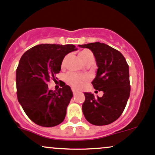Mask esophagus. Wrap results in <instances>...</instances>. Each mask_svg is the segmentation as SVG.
Segmentation results:
<instances>
[{
	"mask_svg": "<svg viewBox=\"0 0 155 155\" xmlns=\"http://www.w3.org/2000/svg\"><path fill=\"white\" fill-rule=\"evenodd\" d=\"M72 92H73V94H74V95L77 94H78V91H76L75 89H74V88H72Z\"/></svg>",
	"mask_w": 155,
	"mask_h": 155,
	"instance_id": "esophagus-1",
	"label": "esophagus"
}]
</instances>
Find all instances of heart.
I'll use <instances>...</instances> for the list:
<instances>
[{
  "mask_svg": "<svg viewBox=\"0 0 155 155\" xmlns=\"http://www.w3.org/2000/svg\"><path fill=\"white\" fill-rule=\"evenodd\" d=\"M88 53H91V52L88 50H83L79 53V57L82 61H83V60ZM64 62H65V59H64L63 62H62V65L64 64ZM65 80L69 85L74 87V88H80L83 85V82L86 81V78L85 76L79 75V74H75L74 72H69L66 75Z\"/></svg>",
  "mask_w": 155,
  "mask_h": 155,
  "instance_id": "1",
  "label": "heart"
}]
</instances>
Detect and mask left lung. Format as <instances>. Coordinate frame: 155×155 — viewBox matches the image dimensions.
<instances>
[{"label": "left lung", "instance_id": "left-lung-1", "mask_svg": "<svg viewBox=\"0 0 155 155\" xmlns=\"http://www.w3.org/2000/svg\"><path fill=\"white\" fill-rule=\"evenodd\" d=\"M78 46L90 49L94 55L98 69L91 83L104 93L102 97L95 98L93 94L85 92L83 115L94 125L111 124L121 115L130 97L129 66L119 51L104 43Z\"/></svg>", "mask_w": 155, "mask_h": 155}]
</instances>
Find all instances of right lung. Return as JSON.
<instances>
[{
	"instance_id": "obj_1",
	"label": "right lung",
	"mask_w": 155,
	"mask_h": 155,
	"mask_svg": "<svg viewBox=\"0 0 155 155\" xmlns=\"http://www.w3.org/2000/svg\"><path fill=\"white\" fill-rule=\"evenodd\" d=\"M78 50L73 45L41 44L22 55L16 70L17 100L31 121L41 127H55L65 119L72 97L65 83L57 91L48 89L66 55Z\"/></svg>"
}]
</instances>
